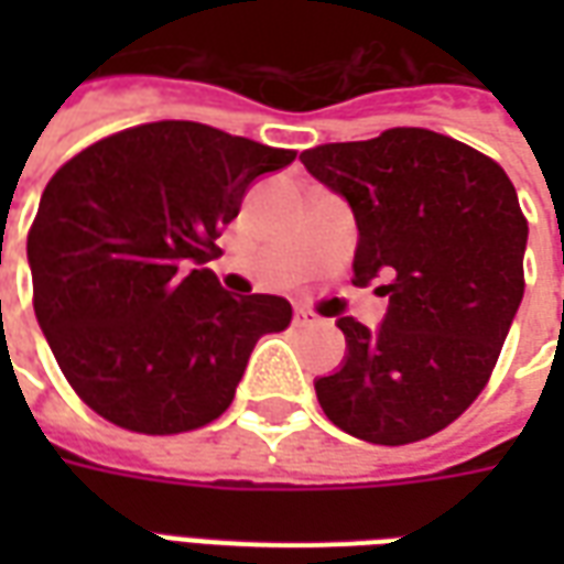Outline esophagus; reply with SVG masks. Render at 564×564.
Returning <instances> with one entry per match:
<instances>
[{
  "instance_id": "34e87169",
  "label": "esophagus",
  "mask_w": 564,
  "mask_h": 564,
  "mask_svg": "<svg viewBox=\"0 0 564 564\" xmlns=\"http://www.w3.org/2000/svg\"><path fill=\"white\" fill-rule=\"evenodd\" d=\"M295 326H314V323H319L317 317H314V314H311V311H307V307H295Z\"/></svg>"
}]
</instances>
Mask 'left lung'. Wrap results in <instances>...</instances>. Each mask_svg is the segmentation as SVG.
<instances>
[{"mask_svg": "<svg viewBox=\"0 0 564 564\" xmlns=\"http://www.w3.org/2000/svg\"><path fill=\"white\" fill-rule=\"evenodd\" d=\"M354 208V283L383 278L380 329L341 317V371L314 383L347 435L383 447L447 429L484 392L522 302L529 223L496 160L420 127L305 150Z\"/></svg>", "mask_w": 564, "mask_h": 564, "instance_id": "left-lung-1", "label": "left lung"}]
</instances>
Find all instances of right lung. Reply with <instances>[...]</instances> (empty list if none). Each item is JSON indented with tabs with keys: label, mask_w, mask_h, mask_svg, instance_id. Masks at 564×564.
<instances>
[{
	"label": "right lung",
	"mask_w": 564,
	"mask_h": 564,
	"mask_svg": "<svg viewBox=\"0 0 564 564\" xmlns=\"http://www.w3.org/2000/svg\"><path fill=\"white\" fill-rule=\"evenodd\" d=\"M295 150L189 120L123 129L63 162L30 226L32 307L80 402L141 435H181L232 404L281 295H229L205 262L247 186Z\"/></svg>",
	"instance_id": "1"
}]
</instances>
